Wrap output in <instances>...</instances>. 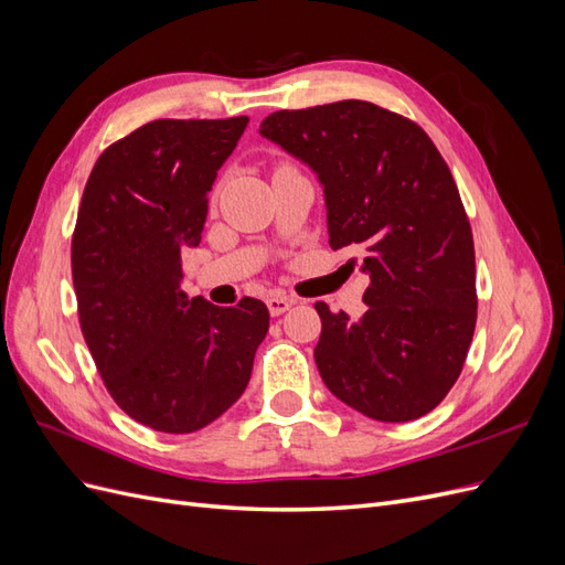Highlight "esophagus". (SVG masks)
<instances>
[{
	"label": "esophagus",
	"mask_w": 565,
	"mask_h": 565,
	"mask_svg": "<svg viewBox=\"0 0 565 565\" xmlns=\"http://www.w3.org/2000/svg\"><path fill=\"white\" fill-rule=\"evenodd\" d=\"M292 303H295L292 299L280 297V295H273V297H268V299H266V306H268L270 316H282L285 311L292 309Z\"/></svg>",
	"instance_id": "1"
}]
</instances>
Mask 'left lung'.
I'll list each match as a JSON object with an SVG mask.
<instances>
[{
	"label": "left lung",
	"instance_id": "8db88e82",
	"mask_svg": "<svg viewBox=\"0 0 565 565\" xmlns=\"http://www.w3.org/2000/svg\"><path fill=\"white\" fill-rule=\"evenodd\" d=\"M259 131L318 174L330 247L365 252V313L316 303L322 382L377 422L431 413L465 367L478 303L471 224L446 160L413 119L355 98L270 113Z\"/></svg>",
	"mask_w": 565,
	"mask_h": 565
}]
</instances>
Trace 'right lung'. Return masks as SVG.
<instances>
[{
  "label": "right lung",
  "mask_w": 565,
  "mask_h": 565,
  "mask_svg": "<svg viewBox=\"0 0 565 565\" xmlns=\"http://www.w3.org/2000/svg\"><path fill=\"white\" fill-rule=\"evenodd\" d=\"M249 117L156 119L108 146L84 185L73 285L84 341L113 401L164 434L212 424L243 396L268 332L266 303L188 299L207 193Z\"/></svg>",
  "instance_id": "right-lung-1"
}]
</instances>
